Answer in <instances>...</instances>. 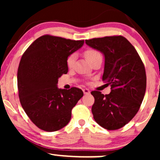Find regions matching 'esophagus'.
Masks as SVG:
<instances>
[{
  "mask_svg": "<svg viewBox=\"0 0 160 160\" xmlns=\"http://www.w3.org/2000/svg\"><path fill=\"white\" fill-rule=\"evenodd\" d=\"M83 92H84L85 95H87V94L90 93V91H89L88 89H83Z\"/></svg>",
  "mask_w": 160,
  "mask_h": 160,
  "instance_id": "34e87169",
  "label": "esophagus"
}]
</instances>
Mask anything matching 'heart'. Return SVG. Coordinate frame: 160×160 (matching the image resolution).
<instances>
[{
    "label": "heart",
    "mask_w": 160,
    "mask_h": 160,
    "mask_svg": "<svg viewBox=\"0 0 160 160\" xmlns=\"http://www.w3.org/2000/svg\"><path fill=\"white\" fill-rule=\"evenodd\" d=\"M84 54L87 60L89 61V62H91L92 61L95 60L98 58H102L101 54L100 53V52H98V50L95 49H88L85 50L84 52ZM76 53H72L68 57L66 63L68 68H72L73 66L74 63L76 62Z\"/></svg>",
    "instance_id": "obj_1"
}]
</instances>
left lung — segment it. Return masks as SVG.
<instances>
[{
    "instance_id": "left-lung-1",
    "label": "left lung",
    "mask_w": 160,
    "mask_h": 160,
    "mask_svg": "<svg viewBox=\"0 0 160 160\" xmlns=\"http://www.w3.org/2000/svg\"><path fill=\"white\" fill-rule=\"evenodd\" d=\"M85 42L105 57L102 80L111 92L103 95L91 92L95 98L92 112L95 122L108 130L122 128L138 111L146 88V70L135 47L122 36L92 38Z\"/></svg>"
}]
</instances>
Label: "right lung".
Returning a JSON list of instances; mask_svg holds the SVG:
<instances>
[{
  "instance_id": "add662e5",
  "label": "right lung",
  "mask_w": 160,
  "mask_h": 160,
  "mask_svg": "<svg viewBox=\"0 0 160 160\" xmlns=\"http://www.w3.org/2000/svg\"><path fill=\"white\" fill-rule=\"evenodd\" d=\"M84 43L44 35L22 54L17 71L19 101L32 123L42 130L54 132L66 126L72 108L84 95L76 87H57L58 78L68 71V57Z\"/></svg>"
}]
</instances>
